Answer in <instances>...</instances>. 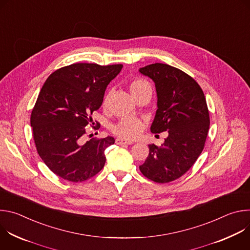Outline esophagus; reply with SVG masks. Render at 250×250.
<instances>
[{
	"instance_id": "1",
	"label": "esophagus",
	"mask_w": 250,
	"mask_h": 250,
	"mask_svg": "<svg viewBox=\"0 0 250 250\" xmlns=\"http://www.w3.org/2000/svg\"><path fill=\"white\" fill-rule=\"evenodd\" d=\"M116 144L119 145V146H129V145L132 144V142L124 140V139H122V138H117V139H116Z\"/></svg>"
}]
</instances>
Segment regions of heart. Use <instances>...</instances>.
Here are the masks:
<instances>
[{"label":"heart","instance_id":"heart-1","mask_svg":"<svg viewBox=\"0 0 250 250\" xmlns=\"http://www.w3.org/2000/svg\"><path fill=\"white\" fill-rule=\"evenodd\" d=\"M129 90L133 96H136L139 93L147 91V90L152 91L150 84L147 81L140 78H136L130 81ZM108 100H109V95L106 94L104 99V105L108 104ZM145 128H146V124L142 120L136 117H125L112 127V131L114 134H116L122 139L132 141L141 136Z\"/></svg>","mask_w":250,"mask_h":250}]
</instances>
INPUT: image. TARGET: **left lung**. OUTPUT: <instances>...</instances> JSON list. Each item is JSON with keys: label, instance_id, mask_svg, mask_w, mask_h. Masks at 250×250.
<instances>
[{"label": "left lung", "instance_id": "8db88e82", "mask_svg": "<svg viewBox=\"0 0 250 250\" xmlns=\"http://www.w3.org/2000/svg\"><path fill=\"white\" fill-rule=\"evenodd\" d=\"M139 72L153 80L157 92L151 132H168L161 146L149 145L140 172L156 183H168L184 175L202 153L209 127L206 98L200 85L176 67L154 63Z\"/></svg>", "mask_w": 250, "mask_h": 250}]
</instances>
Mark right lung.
Wrapping results in <instances>:
<instances>
[{"label": "right lung", "instance_id": "1", "mask_svg": "<svg viewBox=\"0 0 250 250\" xmlns=\"http://www.w3.org/2000/svg\"><path fill=\"white\" fill-rule=\"evenodd\" d=\"M122 68V64L74 63L54 71L43 84L30 125L39 155L62 179L82 182L104 166V150L115 138L93 137L86 142L83 138L86 126L94 125L92 115L102 105L106 86Z\"/></svg>", "mask_w": 250, "mask_h": 250}]
</instances>
